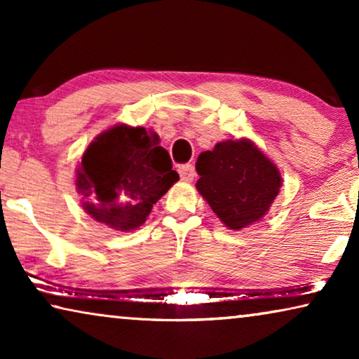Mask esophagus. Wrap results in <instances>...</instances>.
<instances>
[{
  "label": "esophagus",
  "instance_id": "obj_1",
  "mask_svg": "<svg viewBox=\"0 0 359 359\" xmlns=\"http://www.w3.org/2000/svg\"><path fill=\"white\" fill-rule=\"evenodd\" d=\"M178 171H180L181 180H183V181H192V180H194V176H196L194 165H191V163L181 165V167L178 168Z\"/></svg>",
  "mask_w": 359,
  "mask_h": 359
}]
</instances>
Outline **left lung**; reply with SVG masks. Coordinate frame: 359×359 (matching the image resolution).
Segmentation results:
<instances>
[{
    "instance_id": "left-lung-1",
    "label": "left lung",
    "mask_w": 359,
    "mask_h": 359,
    "mask_svg": "<svg viewBox=\"0 0 359 359\" xmlns=\"http://www.w3.org/2000/svg\"><path fill=\"white\" fill-rule=\"evenodd\" d=\"M197 191L231 230L266 215L282 178L275 165L249 141H223L196 162Z\"/></svg>"
}]
</instances>
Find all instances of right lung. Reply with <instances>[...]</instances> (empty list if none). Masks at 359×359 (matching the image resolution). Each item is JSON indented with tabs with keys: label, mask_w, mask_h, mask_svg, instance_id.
<instances>
[{
	"label": "right lung",
	"mask_w": 359,
	"mask_h": 359,
	"mask_svg": "<svg viewBox=\"0 0 359 359\" xmlns=\"http://www.w3.org/2000/svg\"><path fill=\"white\" fill-rule=\"evenodd\" d=\"M180 175L157 136L126 124L108 129L82 155L76 175L82 207L97 222L128 231L141 226Z\"/></svg>",
	"instance_id": "obj_1"
}]
</instances>
